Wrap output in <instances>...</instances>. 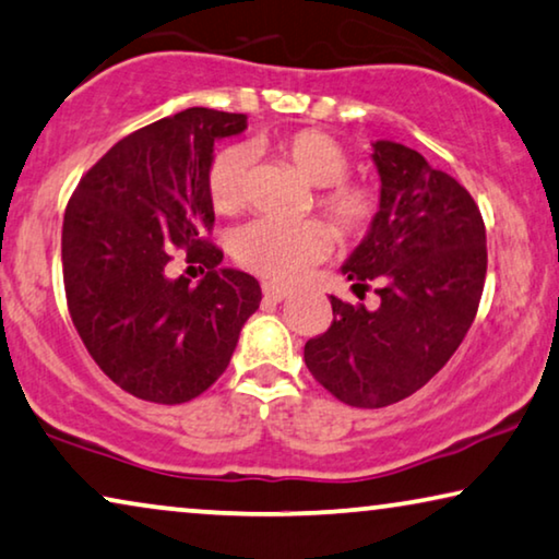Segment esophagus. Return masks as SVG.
Returning a JSON list of instances; mask_svg holds the SVG:
<instances>
[{
  "label": "esophagus",
  "mask_w": 559,
  "mask_h": 559,
  "mask_svg": "<svg viewBox=\"0 0 559 559\" xmlns=\"http://www.w3.org/2000/svg\"><path fill=\"white\" fill-rule=\"evenodd\" d=\"M262 293H264L266 299H272V302H282V299H287L289 295H293V289L282 287V285H270V282H264Z\"/></svg>",
  "instance_id": "1"
}]
</instances>
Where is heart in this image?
Instances as JSON below:
<instances>
[{
    "label": "heart",
    "instance_id": "b5f03b06",
    "mask_svg": "<svg viewBox=\"0 0 559 559\" xmlns=\"http://www.w3.org/2000/svg\"><path fill=\"white\" fill-rule=\"evenodd\" d=\"M297 174L320 186L318 204L343 237H358L368 229L378 212V191L368 183L345 181L347 156L330 135L299 131L277 143ZM252 148L229 145L219 151L209 168V199L219 214H237L245 206L247 181L252 171ZM333 247V231L318 219L280 222L257 219L234 237V257L245 270L264 280L289 282L312 262L322 260Z\"/></svg>",
    "mask_w": 559,
    "mask_h": 559
}]
</instances>
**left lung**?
<instances>
[{"label":"left lung","mask_w":559,"mask_h":559,"mask_svg":"<svg viewBox=\"0 0 559 559\" xmlns=\"http://www.w3.org/2000/svg\"><path fill=\"white\" fill-rule=\"evenodd\" d=\"M376 219L340 266L355 293L376 285L380 305L330 295L333 325L307 340L305 362L347 406L383 408L424 388L456 353L479 310L487 231L454 176L418 151L376 141Z\"/></svg>","instance_id":"1"}]
</instances>
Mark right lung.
Here are the masks:
<instances>
[{
	"label": "right lung",
	"instance_id": "add662e5",
	"mask_svg": "<svg viewBox=\"0 0 559 559\" xmlns=\"http://www.w3.org/2000/svg\"><path fill=\"white\" fill-rule=\"evenodd\" d=\"M247 116L186 108L118 141L78 183L62 222L70 318L112 383L151 403H186L229 366L262 302L252 274L219 266L206 179L214 143ZM174 246L210 272L191 286L167 277Z\"/></svg>",
	"mask_w": 559,
	"mask_h": 559
}]
</instances>
